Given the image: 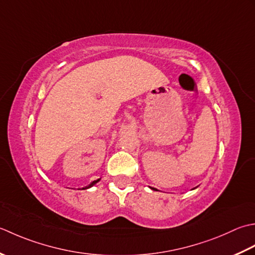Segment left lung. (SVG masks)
I'll return each mask as SVG.
<instances>
[{"label": "left lung", "mask_w": 255, "mask_h": 255, "mask_svg": "<svg viewBox=\"0 0 255 255\" xmlns=\"http://www.w3.org/2000/svg\"><path fill=\"white\" fill-rule=\"evenodd\" d=\"M150 188H152V187H150ZM152 189H153V190H157L156 188H152Z\"/></svg>", "instance_id": "1"}]
</instances>
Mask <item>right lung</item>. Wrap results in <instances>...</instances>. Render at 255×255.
<instances>
[{"mask_svg": "<svg viewBox=\"0 0 255 255\" xmlns=\"http://www.w3.org/2000/svg\"><path fill=\"white\" fill-rule=\"evenodd\" d=\"M99 180H100V179H97V180H93V181H92V183H91V184H90V185H88V186H86V187H84V188H82V189H88V188H90V187H92V186H93V185H96V184H97V183H98V181H99Z\"/></svg>", "mask_w": 255, "mask_h": 255, "instance_id": "right-lung-1", "label": "right lung"}]
</instances>
